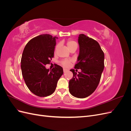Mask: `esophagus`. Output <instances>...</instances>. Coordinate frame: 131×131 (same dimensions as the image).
Wrapping results in <instances>:
<instances>
[{
    "label": "esophagus",
    "mask_w": 131,
    "mask_h": 131,
    "mask_svg": "<svg viewBox=\"0 0 131 131\" xmlns=\"http://www.w3.org/2000/svg\"><path fill=\"white\" fill-rule=\"evenodd\" d=\"M67 70L66 69H63V72H64V73H65L66 72H67Z\"/></svg>",
    "instance_id": "34e87169"
}]
</instances>
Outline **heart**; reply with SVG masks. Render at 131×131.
Listing matches in <instances>:
<instances>
[{"label": "heart", "mask_w": 131, "mask_h": 131, "mask_svg": "<svg viewBox=\"0 0 131 131\" xmlns=\"http://www.w3.org/2000/svg\"><path fill=\"white\" fill-rule=\"evenodd\" d=\"M67 45L68 46V49H70L71 47H72L73 46L75 45H77V43L74 41L69 40L67 42ZM58 47H59V45H57L56 47V50H57L58 48ZM61 64L62 66H63L65 67H68L70 65V61L69 60H63L61 62Z\"/></svg>", "instance_id": "heart-1"}]
</instances>
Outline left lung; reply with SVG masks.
Returning <instances> with one entry per match:
<instances>
[{"instance_id":"left-lung-1","label":"left lung","mask_w":131,"mask_h":131,"mask_svg":"<svg viewBox=\"0 0 131 131\" xmlns=\"http://www.w3.org/2000/svg\"><path fill=\"white\" fill-rule=\"evenodd\" d=\"M78 43L79 54L74 68L81 71L77 74L74 69L70 70L73 77L69 82V91L74 97L84 98L92 94L100 83L104 54L99 43L85 34H79Z\"/></svg>"}]
</instances>
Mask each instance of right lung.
<instances>
[{
    "mask_svg": "<svg viewBox=\"0 0 131 131\" xmlns=\"http://www.w3.org/2000/svg\"><path fill=\"white\" fill-rule=\"evenodd\" d=\"M56 37L41 34L27 43L21 61L22 74L28 88L39 97H46L56 90L58 80L63 74L57 64L52 69H46L54 56Z\"/></svg>",
    "mask_w": 131,
    "mask_h": 131,
    "instance_id": "add662e5",
    "label": "right lung"
}]
</instances>
